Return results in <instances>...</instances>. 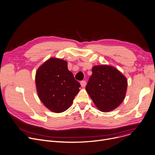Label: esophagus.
I'll use <instances>...</instances> for the list:
<instances>
[{
  "label": "esophagus",
  "mask_w": 155,
  "mask_h": 155,
  "mask_svg": "<svg viewBox=\"0 0 155 155\" xmlns=\"http://www.w3.org/2000/svg\"><path fill=\"white\" fill-rule=\"evenodd\" d=\"M80 84H81V87H85L86 86V84H87V83H86V81H85V80L81 81V82H80Z\"/></svg>",
  "instance_id": "obj_1"
}]
</instances>
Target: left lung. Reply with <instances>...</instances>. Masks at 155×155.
I'll use <instances>...</instances> for the list:
<instances>
[{"label": "left lung", "mask_w": 155, "mask_h": 155, "mask_svg": "<svg viewBox=\"0 0 155 155\" xmlns=\"http://www.w3.org/2000/svg\"><path fill=\"white\" fill-rule=\"evenodd\" d=\"M127 80L121 72L110 65H95L86 90L96 107L103 112L117 108L124 100Z\"/></svg>", "instance_id": "8db88e82"}]
</instances>
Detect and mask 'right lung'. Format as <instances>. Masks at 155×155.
I'll list each match as a JSON object with an SVG mask.
<instances>
[{"mask_svg": "<svg viewBox=\"0 0 155 155\" xmlns=\"http://www.w3.org/2000/svg\"><path fill=\"white\" fill-rule=\"evenodd\" d=\"M35 84L40 101L54 113L67 110L80 87L68 70L67 61L57 58H49L38 68Z\"/></svg>", "mask_w": 155, "mask_h": 155, "instance_id": "add662e5", "label": "right lung"}]
</instances>
